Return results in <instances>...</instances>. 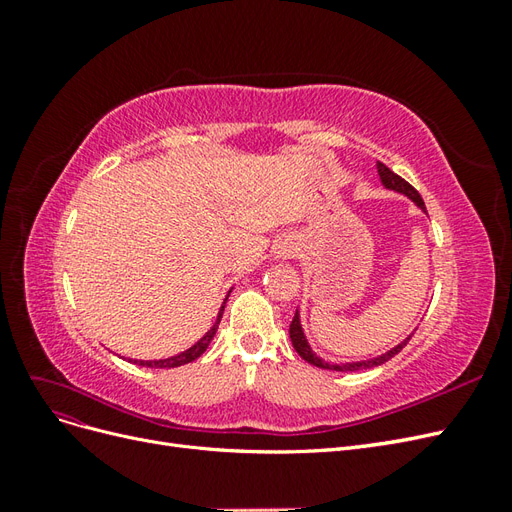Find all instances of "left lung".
Returning <instances> with one entry per match:
<instances>
[{
  "mask_svg": "<svg viewBox=\"0 0 512 512\" xmlns=\"http://www.w3.org/2000/svg\"><path fill=\"white\" fill-rule=\"evenodd\" d=\"M378 175H380V179H382V183L386 185V188H389V190H395V192H401V194H406V196L412 200L414 205H418V207H421V209L425 211V203H423L421 194H418L406 179H401L399 175H395L393 170H391L389 166H386V164H382V162H378ZM410 337H412V335H410ZM410 337H408V339H404V342H401L399 346L391 348L389 352H384V354L376 356V359L359 361V363L331 365V363H324L322 359H318V356L312 352V348H309L307 339H305V335H303V329H301V322H299V312L294 314V318H292V322H290V339H292V346H294V350L299 352L301 359H305L307 363H312V365H316V367H322V369H333V371H359V369H371V367H378V365L386 363L389 359H393V356H395L401 348H404V346L410 342Z\"/></svg>",
  "mask_w": 512,
  "mask_h": 512,
  "instance_id": "obj_1",
  "label": "left lung"
}]
</instances>
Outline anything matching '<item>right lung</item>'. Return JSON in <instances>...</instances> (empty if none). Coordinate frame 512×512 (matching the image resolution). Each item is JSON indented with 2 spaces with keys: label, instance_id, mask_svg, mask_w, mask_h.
<instances>
[{
  "label": "right lung",
  "instance_id": "add662e5",
  "mask_svg": "<svg viewBox=\"0 0 512 512\" xmlns=\"http://www.w3.org/2000/svg\"><path fill=\"white\" fill-rule=\"evenodd\" d=\"M224 305H226V301H224ZM224 305H222V309H220V314H218V320H215V324L211 327V331H207V335L205 337H200L198 339V344H194L192 348H188L185 352H181V354H177V356H170V359H160V361H134V363H138V365H143V367H179V365H185V363H192V361H196L200 354H203L205 350H207V346L211 344V339H213V335H215V331H218V324H220V320H222V314H224Z\"/></svg>",
  "mask_w": 512,
  "mask_h": 512
}]
</instances>
